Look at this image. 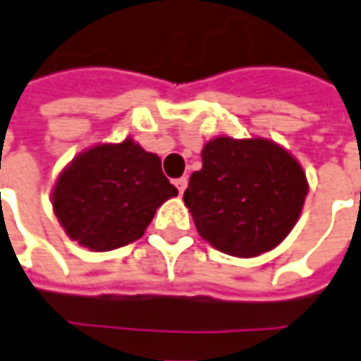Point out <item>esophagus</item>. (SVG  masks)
I'll return each mask as SVG.
<instances>
[{
    "label": "esophagus",
    "instance_id": "esophagus-1",
    "mask_svg": "<svg viewBox=\"0 0 361 361\" xmlns=\"http://www.w3.org/2000/svg\"><path fill=\"white\" fill-rule=\"evenodd\" d=\"M173 183H176V188H178V191H180L181 195V193L185 191V188H188V178H178Z\"/></svg>",
    "mask_w": 361,
    "mask_h": 361
}]
</instances>
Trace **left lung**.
<instances>
[{
	"mask_svg": "<svg viewBox=\"0 0 361 361\" xmlns=\"http://www.w3.org/2000/svg\"><path fill=\"white\" fill-rule=\"evenodd\" d=\"M183 201L216 250L254 258L276 248L301 215L309 183L301 164L268 138L219 137L201 150Z\"/></svg>",
	"mask_w": 361,
	"mask_h": 361,
	"instance_id": "8db88e82",
	"label": "left lung"
}]
</instances>
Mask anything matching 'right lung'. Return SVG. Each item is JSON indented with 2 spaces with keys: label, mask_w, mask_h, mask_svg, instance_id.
Returning a JSON list of instances; mask_svg holds the SVG:
<instances>
[{
  "label": "right lung",
  "mask_w": 361,
  "mask_h": 361,
  "mask_svg": "<svg viewBox=\"0 0 361 361\" xmlns=\"http://www.w3.org/2000/svg\"><path fill=\"white\" fill-rule=\"evenodd\" d=\"M178 195L160 158L135 140L97 145L78 154L52 189L54 215L66 234L93 252L138 240L156 209Z\"/></svg>",
  "instance_id": "obj_1"
}]
</instances>
